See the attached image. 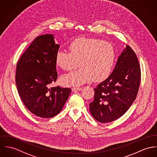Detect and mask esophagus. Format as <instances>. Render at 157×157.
I'll list each match as a JSON object with an SVG mask.
<instances>
[{
    "label": "esophagus",
    "instance_id": "esophagus-1",
    "mask_svg": "<svg viewBox=\"0 0 157 157\" xmlns=\"http://www.w3.org/2000/svg\"><path fill=\"white\" fill-rule=\"evenodd\" d=\"M82 87H73L71 88L72 91H81L82 90Z\"/></svg>",
    "mask_w": 157,
    "mask_h": 157
}]
</instances>
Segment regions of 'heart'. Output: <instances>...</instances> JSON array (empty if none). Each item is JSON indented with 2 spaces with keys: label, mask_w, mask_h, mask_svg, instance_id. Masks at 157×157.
Listing matches in <instances>:
<instances>
[{
  "label": "heart",
  "mask_w": 157,
  "mask_h": 157,
  "mask_svg": "<svg viewBox=\"0 0 157 157\" xmlns=\"http://www.w3.org/2000/svg\"><path fill=\"white\" fill-rule=\"evenodd\" d=\"M70 52L59 51L56 54L57 66L66 71L81 68L61 78L67 86H79L93 79L101 81L111 73L116 60V51L112 43L93 38L79 37L70 43Z\"/></svg>",
  "instance_id": "b5f03b06"
}]
</instances>
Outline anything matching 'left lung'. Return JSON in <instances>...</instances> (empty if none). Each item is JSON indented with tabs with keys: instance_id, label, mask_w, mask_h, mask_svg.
I'll list each match as a JSON object with an SVG mask.
<instances>
[{
	"instance_id": "1",
	"label": "left lung",
	"mask_w": 157,
	"mask_h": 157,
	"mask_svg": "<svg viewBox=\"0 0 157 157\" xmlns=\"http://www.w3.org/2000/svg\"><path fill=\"white\" fill-rule=\"evenodd\" d=\"M140 80L137 56L126 46L111 74L94 89V101L89 104L92 116L103 123L122 117L135 101Z\"/></svg>"
}]
</instances>
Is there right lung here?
I'll return each instance as SVG.
<instances>
[{
	"instance_id": "1",
	"label": "right lung",
	"mask_w": 157,
	"mask_h": 157,
	"mask_svg": "<svg viewBox=\"0 0 157 157\" xmlns=\"http://www.w3.org/2000/svg\"><path fill=\"white\" fill-rule=\"evenodd\" d=\"M59 45L52 34L35 38L17 64L16 82L25 106L35 116L51 118L57 115L68 99L71 90L51 87L58 78L55 56Z\"/></svg>"
}]
</instances>
